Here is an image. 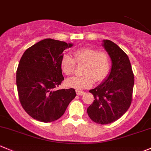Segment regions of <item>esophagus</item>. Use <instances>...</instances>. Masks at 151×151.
Masks as SVG:
<instances>
[{"label": "esophagus", "mask_w": 151, "mask_h": 151, "mask_svg": "<svg viewBox=\"0 0 151 151\" xmlns=\"http://www.w3.org/2000/svg\"><path fill=\"white\" fill-rule=\"evenodd\" d=\"M76 93H77V96H82V95L85 94V92L81 91V90H77V91H76Z\"/></svg>", "instance_id": "obj_1"}]
</instances>
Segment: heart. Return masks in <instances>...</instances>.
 <instances>
[{
  "label": "heart",
  "instance_id": "1",
  "mask_svg": "<svg viewBox=\"0 0 151 151\" xmlns=\"http://www.w3.org/2000/svg\"><path fill=\"white\" fill-rule=\"evenodd\" d=\"M72 58L69 55L63 54L61 58L60 66L63 74L70 76L73 74L77 64H84L82 77H74L65 82L69 88L83 90L90 88L94 83L101 82L106 78L111 67L109 55L104 51H98L93 47H82L73 53Z\"/></svg>",
  "mask_w": 151,
  "mask_h": 151
}]
</instances>
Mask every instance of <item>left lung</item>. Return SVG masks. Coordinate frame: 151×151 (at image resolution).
Instances as JSON below:
<instances>
[{"label":"left lung","instance_id":"left-lung-1","mask_svg":"<svg viewBox=\"0 0 151 151\" xmlns=\"http://www.w3.org/2000/svg\"><path fill=\"white\" fill-rule=\"evenodd\" d=\"M103 42L112 61L111 69L101 85L90 90L95 100L87 111L94 122L108 124L119 119L129 108L134 74L127 55L112 41L104 40Z\"/></svg>","mask_w":151,"mask_h":151}]
</instances>
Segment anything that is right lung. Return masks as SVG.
<instances>
[{"instance_id":"1","label":"right lung","mask_w":151,"mask_h":151,"mask_svg":"<svg viewBox=\"0 0 151 151\" xmlns=\"http://www.w3.org/2000/svg\"><path fill=\"white\" fill-rule=\"evenodd\" d=\"M71 43L42 40L25 50L17 70V86L21 105L31 117L42 122L58 119L75 98L73 88L57 90L64 80L60 61Z\"/></svg>"}]
</instances>
